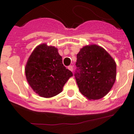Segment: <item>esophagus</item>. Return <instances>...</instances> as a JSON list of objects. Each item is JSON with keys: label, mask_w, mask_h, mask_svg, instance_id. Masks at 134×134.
Segmentation results:
<instances>
[{"label": "esophagus", "mask_w": 134, "mask_h": 134, "mask_svg": "<svg viewBox=\"0 0 134 134\" xmlns=\"http://www.w3.org/2000/svg\"><path fill=\"white\" fill-rule=\"evenodd\" d=\"M68 69H69L70 71H72V72H73V66H68Z\"/></svg>", "instance_id": "obj_1"}]
</instances>
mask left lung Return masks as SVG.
Instances as JSON below:
<instances>
[{
  "mask_svg": "<svg viewBox=\"0 0 134 134\" xmlns=\"http://www.w3.org/2000/svg\"><path fill=\"white\" fill-rule=\"evenodd\" d=\"M74 76L79 90L89 100L110 92L116 78V64L107 51L96 44L86 46L77 54Z\"/></svg>",
  "mask_w": 134,
  "mask_h": 134,
  "instance_id": "obj_1",
  "label": "left lung"
}]
</instances>
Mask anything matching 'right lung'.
<instances>
[{
  "instance_id": "right-lung-1",
  "label": "right lung",
  "mask_w": 134,
  "mask_h": 134,
  "mask_svg": "<svg viewBox=\"0 0 134 134\" xmlns=\"http://www.w3.org/2000/svg\"><path fill=\"white\" fill-rule=\"evenodd\" d=\"M62 58L54 46L42 44L38 46L27 61L26 80L40 96L51 98L60 94L72 72L62 64Z\"/></svg>"
}]
</instances>
